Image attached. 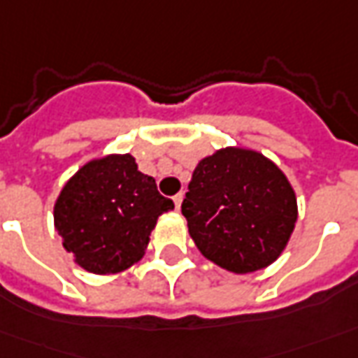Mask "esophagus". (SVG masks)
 <instances>
[{
	"mask_svg": "<svg viewBox=\"0 0 358 358\" xmlns=\"http://www.w3.org/2000/svg\"><path fill=\"white\" fill-rule=\"evenodd\" d=\"M173 203H175V208H177V210H181V203H183V193L175 194Z\"/></svg>",
	"mask_w": 358,
	"mask_h": 358,
	"instance_id": "34e87169",
	"label": "esophagus"
}]
</instances>
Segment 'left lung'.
<instances>
[{"mask_svg":"<svg viewBox=\"0 0 358 358\" xmlns=\"http://www.w3.org/2000/svg\"><path fill=\"white\" fill-rule=\"evenodd\" d=\"M181 212L204 257L245 275L268 267L285 251L298 204L287 175L268 157L222 148L194 167Z\"/></svg>","mask_w":358,"mask_h":358,"instance_id":"left-lung-1","label":"left lung"}]
</instances>
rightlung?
I'll use <instances>...</instances> for the list:
<instances>
[{"instance_id": "add662e5", "label": "right lung", "mask_w": 358, "mask_h": 358, "mask_svg": "<svg viewBox=\"0 0 358 358\" xmlns=\"http://www.w3.org/2000/svg\"><path fill=\"white\" fill-rule=\"evenodd\" d=\"M173 201L130 154L91 159L62 187L54 228L64 250L93 275H115L144 257L150 234Z\"/></svg>"}]
</instances>
